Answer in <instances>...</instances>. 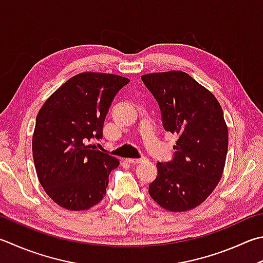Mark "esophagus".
<instances>
[{
	"mask_svg": "<svg viewBox=\"0 0 263 263\" xmlns=\"http://www.w3.org/2000/svg\"><path fill=\"white\" fill-rule=\"evenodd\" d=\"M146 160V158H129V159H127V161L129 163H133V165H136V163H141Z\"/></svg>",
	"mask_w": 263,
	"mask_h": 263,
	"instance_id": "esophagus-1",
	"label": "esophagus"
}]
</instances>
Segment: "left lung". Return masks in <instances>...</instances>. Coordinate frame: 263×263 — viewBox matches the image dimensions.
Returning <instances> with one entry per match:
<instances>
[{
  "mask_svg": "<svg viewBox=\"0 0 263 263\" xmlns=\"http://www.w3.org/2000/svg\"><path fill=\"white\" fill-rule=\"evenodd\" d=\"M142 81L159 104L162 126L178 135L174 158L157 162L148 193L162 209L185 212L206 200L223 173L228 127L215 96L182 71L150 73Z\"/></svg>",
  "mask_w": 263,
  "mask_h": 263,
  "instance_id": "left-lung-1",
  "label": "left lung"
}]
</instances>
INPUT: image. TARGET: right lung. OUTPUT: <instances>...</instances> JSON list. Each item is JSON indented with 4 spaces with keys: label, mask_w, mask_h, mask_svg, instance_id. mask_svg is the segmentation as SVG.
I'll list each match as a JSON object with an SVG mask.
<instances>
[{
    "label": "right lung",
    "mask_w": 263,
    "mask_h": 263,
    "mask_svg": "<svg viewBox=\"0 0 263 263\" xmlns=\"http://www.w3.org/2000/svg\"><path fill=\"white\" fill-rule=\"evenodd\" d=\"M128 82L116 74L80 73L40 108L32 141L34 165L44 191L61 207L85 211L105 196L119 160L87 142L103 137L111 103Z\"/></svg>",
    "instance_id": "obj_1"
}]
</instances>
